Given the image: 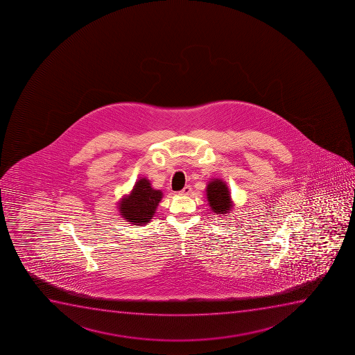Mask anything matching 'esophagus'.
Returning a JSON list of instances; mask_svg holds the SVG:
<instances>
[{"label":"esophagus","mask_w":355,"mask_h":355,"mask_svg":"<svg viewBox=\"0 0 355 355\" xmlns=\"http://www.w3.org/2000/svg\"><path fill=\"white\" fill-rule=\"evenodd\" d=\"M190 192H191V187L187 185V187H185L182 191L178 192V193H180V196H188V195H190Z\"/></svg>","instance_id":"esophagus-1"}]
</instances>
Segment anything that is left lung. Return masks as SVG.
Returning a JSON list of instances; mask_svg holds the SVG:
<instances>
[{
  "label": "left lung",
  "mask_w": 355,
  "mask_h": 355,
  "mask_svg": "<svg viewBox=\"0 0 355 355\" xmlns=\"http://www.w3.org/2000/svg\"><path fill=\"white\" fill-rule=\"evenodd\" d=\"M205 196L209 207L218 217H230L233 213L234 202L232 200L230 188L221 178H211L207 184Z\"/></svg>",
  "instance_id": "8db88e82"
}]
</instances>
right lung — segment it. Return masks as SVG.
<instances>
[{"instance_id":"right-lung-1","label":"right lung","mask_w":355,"mask_h":355,"mask_svg":"<svg viewBox=\"0 0 355 355\" xmlns=\"http://www.w3.org/2000/svg\"><path fill=\"white\" fill-rule=\"evenodd\" d=\"M164 193L152 187L146 177H140L133 189L117 202L119 215L132 225H145L152 221Z\"/></svg>"}]
</instances>
